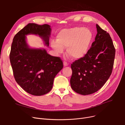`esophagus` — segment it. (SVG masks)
Listing matches in <instances>:
<instances>
[{
    "label": "esophagus",
    "instance_id": "obj_1",
    "mask_svg": "<svg viewBox=\"0 0 125 125\" xmlns=\"http://www.w3.org/2000/svg\"><path fill=\"white\" fill-rule=\"evenodd\" d=\"M68 65V63L67 62H63V65L64 66H67Z\"/></svg>",
    "mask_w": 125,
    "mask_h": 125
}]
</instances>
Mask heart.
Listing matches in <instances>:
<instances>
[{
  "instance_id": "1",
  "label": "heart",
  "mask_w": 125,
  "mask_h": 125,
  "mask_svg": "<svg viewBox=\"0 0 125 125\" xmlns=\"http://www.w3.org/2000/svg\"><path fill=\"white\" fill-rule=\"evenodd\" d=\"M93 38L92 32L88 28L73 27L60 31L57 41H52L51 47L57 54L63 52L66 48L67 53L74 59H79L87 52Z\"/></svg>"
}]
</instances>
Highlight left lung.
Listing matches in <instances>:
<instances>
[{"mask_svg":"<svg viewBox=\"0 0 125 125\" xmlns=\"http://www.w3.org/2000/svg\"><path fill=\"white\" fill-rule=\"evenodd\" d=\"M97 34L87 53L71 64L72 89L86 95L99 90L112 73L115 49L109 34L96 24Z\"/></svg>","mask_w":125,"mask_h":125,"instance_id":"left-lung-1","label":"left lung"}]
</instances>
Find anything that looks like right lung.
<instances>
[{"instance_id":"right-lung-1","label":"right lung","mask_w":125,"mask_h":125,"mask_svg":"<svg viewBox=\"0 0 125 125\" xmlns=\"http://www.w3.org/2000/svg\"><path fill=\"white\" fill-rule=\"evenodd\" d=\"M51 32L48 24L29 23L15 35L11 45L9 58L14 77L26 92L33 95H43L51 90L63 62L60 57L52 56L45 49L29 48L26 35H38L49 46Z\"/></svg>"}]
</instances>
